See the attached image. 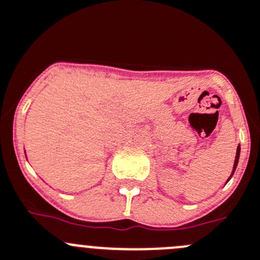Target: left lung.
Returning <instances> with one entry per match:
<instances>
[{"label": "left lung", "instance_id": "1", "mask_svg": "<svg viewBox=\"0 0 260 260\" xmlns=\"http://www.w3.org/2000/svg\"><path fill=\"white\" fill-rule=\"evenodd\" d=\"M239 158H240V146L237 147V152H236L235 165H233V170H232V174H231V177H232L233 173H235V170H236V168H237V164H239ZM231 177H230V179H231ZM230 179H228V180H230ZM228 180H227V182H228Z\"/></svg>", "mask_w": 260, "mask_h": 260}]
</instances>
